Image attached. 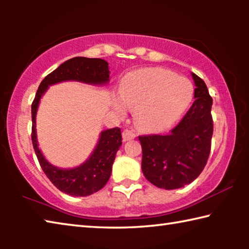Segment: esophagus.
<instances>
[{
    "instance_id": "34e87169",
    "label": "esophagus",
    "mask_w": 249,
    "mask_h": 249,
    "mask_svg": "<svg viewBox=\"0 0 249 249\" xmlns=\"http://www.w3.org/2000/svg\"><path fill=\"white\" fill-rule=\"evenodd\" d=\"M136 137V134H135L133 130L130 129H124L123 130V141H129V140H133V138Z\"/></svg>"
}]
</instances>
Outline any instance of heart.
<instances>
[{
    "label": "heart",
    "mask_w": 249,
    "mask_h": 249,
    "mask_svg": "<svg viewBox=\"0 0 249 249\" xmlns=\"http://www.w3.org/2000/svg\"><path fill=\"white\" fill-rule=\"evenodd\" d=\"M195 89L191 81L161 68H145L122 79L119 99L112 107L119 113L134 107L137 123L150 130L169 127L190 105Z\"/></svg>",
    "instance_id": "b5f03b06"
}]
</instances>
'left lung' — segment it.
<instances>
[{"mask_svg": "<svg viewBox=\"0 0 249 249\" xmlns=\"http://www.w3.org/2000/svg\"><path fill=\"white\" fill-rule=\"evenodd\" d=\"M195 102L168 135L140 136L142 170L146 179L166 190L182 188L200 176L208 161L213 121L212 98L203 80L191 72Z\"/></svg>", "mask_w": 249, "mask_h": 249, "instance_id": "obj_1", "label": "left lung"}]
</instances>
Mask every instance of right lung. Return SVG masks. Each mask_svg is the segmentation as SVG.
<instances>
[{
	"instance_id": "right-lung-1",
	"label": "right lung",
	"mask_w": 249,
	"mask_h": 249,
	"mask_svg": "<svg viewBox=\"0 0 249 249\" xmlns=\"http://www.w3.org/2000/svg\"><path fill=\"white\" fill-rule=\"evenodd\" d=\"M65 81L104 86L109 81L108 64L100 58L74 57L69 59L41 81L32 104V141L41 169L61 192L72 196H87L101 190L111 177L113 162L122 145V133L119 127L102 130L93 151L80 166L66 169L52 165L38 147L36 114L40 99L48 88Z\"/></svg>"
}]
</instances>
